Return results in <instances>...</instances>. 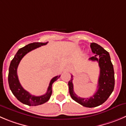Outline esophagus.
Listing matches in <instances>:
<instances>
[{
	"mask_svg": "<svg viewBox=\"0 0 126 126\" xmlns=\"http://www.w3.org/2000/svg\"><path fill=\"white\" fill-rule=\"evenodd\" d=\"M68 70H69V68H68Z\"/></svg>",
	"mask_w": 126,
	"mask_h": 126,
	"instance_id": "1",
	"label": "esophagus"
}]
</instances>
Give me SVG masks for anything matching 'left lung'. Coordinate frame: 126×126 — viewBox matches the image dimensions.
I'll use <instances>...</instances> for the list:
<instances>
[{
	"label": "left lung",
	"instance_id": "obj_1",
	"mask_svg": "<svg viewBox=\"0 0 126 126\" xmlns=\"http://www.w3.org/2000/svg\"><path fill=\"white\" fill-rule=\"evenodd\" d=\"M90 47L92 52L96 55L90 58V60L97 62L100 68L97 91L90 98L78 97L74 92L73 75L71 76V80L68 82V86L70 96L73 100L86 108H94L103 104L113 91L114 71L109 53L96 43H91Z\"/></svg>",
	"mask_w": 126,
	"mask_h": 126
}]
</instances>
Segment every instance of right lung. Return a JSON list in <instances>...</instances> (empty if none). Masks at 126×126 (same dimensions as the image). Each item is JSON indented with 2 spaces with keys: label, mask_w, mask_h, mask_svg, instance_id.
Segmentation results:
<instances>
[{
  "label": "right lung",
  "mask_w": 126,
  "mask_h": 126,
  "mask_svg": "<svg viewBox=\"0 0 126 126\" xmlns=\"http://www.w3.org/2000/svg\"><path fill=\"white\" fill-rule=\"evenodd\" d=\"M47 43H47L35 42V43H30L27 45L25 46L24 47L21 48L18 50L13 60L10 62L9 70V76H8V81H9L10 90L12 92L13 94L17 97L19 101L28 106L40 105L48 101L52 93L53 83L60 77V75H59V76H56L53 78L50 81L47 93L45 94L40 96L32 95L28 91L24 90L23 87L21 86L18 80V76H17V68L22 58L32 50L37 48L41 46L45 45L47 44Z\"/></svg>",
  "instance_id": "1"
}]
</instances>
